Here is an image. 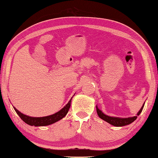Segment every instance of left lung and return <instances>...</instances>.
<instances>
[{
  "label": "left lung",
  "mask_w": 158,
  "mask_h": 158,
  "mask_svg": "<svg viewBox=\"0 0 158 158\" xmlns=\"http://www.w3.org/2000/svg\"><path fill=\"white\" fill-rule=\"evenodd\" d=\"M144 104H143L142 107L141 108V109H140L138 113H137V116L128 117V118H119V117H114L108 116L104 113H103V112L102 110H100L99 109L97 108V106H96V108H97V114H98V116L103 120H104V121L109 123V124L114 126V127H124V126L130 124L132 122H133L137 118V115H139V114L142 113V109L144 108Z\"/></svg>",
  "instance_id": "1"
}]
</instances>
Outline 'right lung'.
I'll return each instance as SVG.
<instances>
[{
  "label": "right lung",
  "instance_id": "1",
  "mask_svg": "<svg viewBox=\"0 0 158 158\" xmlns=\"http://www.w3.org/2000/svg\"><path fill=\"white\" fill-rule=\"evenodd\" d=\"M71 100L69 101V102L61 110H60L59 112L54 113L53 114H51L49 116L46 117H30L25 114L21 113V112L19 111L16 108H14V110L16 112V113L19 114V116L21 117V119L26 124H29L30 126H34V127H44V126L50 125L52 124H54L56 122H58L59 120L61 119L62 118L66 115L69 108L71 105Z\"/></svg>",
  "mask_w": 158,
  "mask_h": 158
}]
</instances>
